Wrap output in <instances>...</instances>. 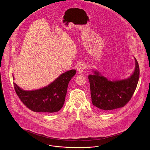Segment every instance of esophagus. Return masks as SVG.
<instances>
[{
    "instance_id": "esophagus-1",
    "label": "esophagus",
    "mask_w": 150,
    "mask_h": 150,
    "mask_svg": "<svg viewBox=\"0 0 150 150\" xmlns=\"http://www.w3.org/2000/svg\"><path fill=\"white\" fill-rule=\"evenodd\" d=\"M85 69H86V66H85V65H84L83 63L80 64L78 66V68H77L78 71L79 73H82Z\"/></svg>"
}]
</instances>
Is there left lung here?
Returning <instances> with one entry per match:
<instances>
[{
	"label": "left lung",
	"instance_id": "left-lung-1",
	"mask_svg": "<svg viewBox=\"0 0 150 150\" xmlns=\"http://www.w3.org/2000/svg\"><path fill=\"white\" fill-rule=\"evenodd\" d=\"M133 74L128 78L110 81L98 71L93 70L94 74L88 76L91 101L100 110L109 111L124 107L131 99L137 87L140 70L137 60Z\"/></svg>",
	"mask_w": 150,
	"mask_h": 150
}]
</instances>
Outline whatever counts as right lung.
<instances>
[{"label":"right lung","instance_id":"1","mask_svg":"<svg viewBox=\"0 0 150 150\" xmlns=\"http://www.w3.org/2000/svg\"><path fill=\"white\" fill-rule=\"evenodd\" d=\"M75 69L61 74L48 86L35 90L25 91L14 83L17 96L26 106L34 112L54 113L63 107L67 94V87ZM14 78V76L13 75Z\"/></svg>","mask_w":150,"mask_h":150}]
</instances>
